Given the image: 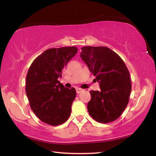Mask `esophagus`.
<instances>
[{"instance_id": "obj_1", "label": "esophagus", "mask_w": 156, "mask_h": 156, "mask_svg": "<svg viewBox=\"0 0 156 156\" xmlns=\"http://www.w3.org/2000/svg\"><path fill=\"white\" fill-rule=\"evenodd\" d=\"M76 93L80 94V93H81L83 91V89H81V88H79V87H78V88L76 89Z\"/></svg>"}]
</instances>
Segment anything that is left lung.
Wrapping results in <instances>:
<instances>
[{
    "label": "left lung",
    "mask_w": 156,
    "mask_h": 156,
    "mask_svg": "<svg viewBox=\"0 0 156 156\" xmlns=\"http://www.w3.org/2000/svg\"><path fill=\"white\" fill-rule=\"evenodd\" d=\"M80 56L101 89L90 91L91 98L87 105L89 114L99 123L112 122L129 103L131 91L129 70L123 59L106 47H83Z\"/></svg>",
    "instance_id": "left-lung-1"
}]
</instances>
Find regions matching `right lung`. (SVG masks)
<instances>
[{
    "label": "right lung",
    "mask_w": 156,
    "mask_h": 156,
    "mask_svg": "<svg viewBox=\"0 0 156 156\" xmlns=\"http://www.w3.org/2000/svg\"><path fill=\"white\" fill-rule=\"evenodd\" d=\"M77 50L74 46L49 49L33 62L27 72L25 91L30 106L47 124L60 125L71 114L76 90L66 88L57 79Z\"/></svg>",
    "instance_id": "right-lung-1"
}]
</instances>
